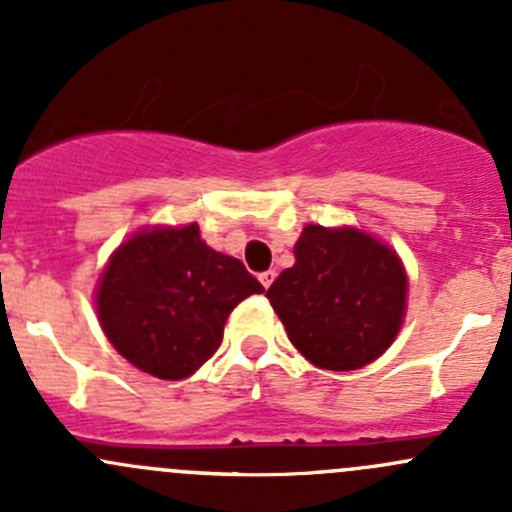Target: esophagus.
Segmentation results:
<instances>
[{
	"label": "esophagus",
	"instance_id": "esophagus-1",
	"mask_svg": "<svg viewBox=\"0 0 512 512\" xmlns=\"http://www.w3.org/2000/svg\"><path fill=\"white\" fill-rule=\"evenodd\" d=\"M275 277H277V272H275V270H267V272H262V275H260V282H262V287H265V289H270L272 282H275Z\"/></svg>",
	"mask_w": 512,
	"mask_h": 512
}]
</instances>
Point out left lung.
I'll return each instance as SVG.
<instances>
[{"mask_svg":"<svg viewBox=\"0 0 512 512\" xmlns=\"http://www.w3.org/2000/svg\"><path fill=\"white\" fill-rule=\"evenodd\" d=\"M267 299L309 364L354 371L399 337L409 277L396 250L359 227L304 225L294 265L272 282Z\"/></svg>","mask_w":512,"mask_h":512,"instance_id":"obj_1","label":"left lung"}]
</instances>
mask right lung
Masks as SVG:
<instances>
[{
	"instance_id": "obj_1",
	"label": "right lung",
	"mask_w": 512,
	"mask_h": 512,
	"mask_svg": "<svg viewBox=\"0 0 512 512\" xmlns=\"http://www.w3.org/2000/svg\"><path fill=\"white\" fill-rule=\"evenodd\" d=\"M265 287L237 257L205 245L198 223L153 225L113 250L94 292L103 334L136 369L193 376L218 352L232 309Z\"/></svg>"
}]
</instances>
